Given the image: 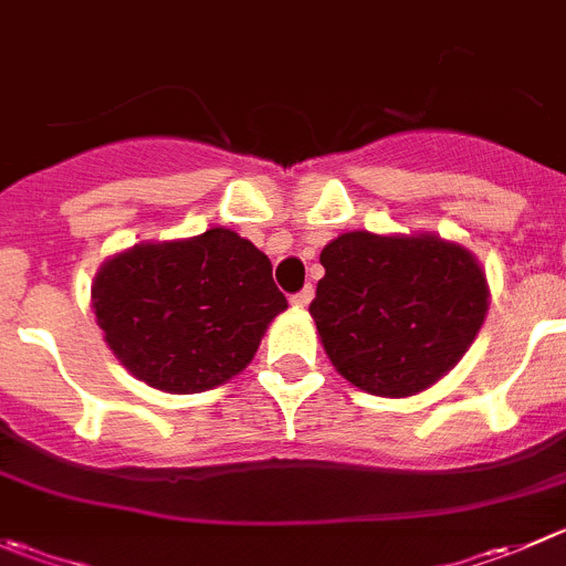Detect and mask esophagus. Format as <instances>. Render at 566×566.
Listing matches in <instances>:
<instances>
[{
  "instance_id": "34e87169",
  "label": "esophagus",
  "mask_w": 566,
  "mask_h": 566,
  "mask_svg": "<svg viewBox=\"0 0 566 566\" xmlns=\"http://www.w3.org/2000/svg\"><path fill=\"white\" fill-rule=\"evenodd\" d=\"M312 295H315V290L304 287L301 293H295L293 298H290V304H293L295 310H306V306H310V301H312Z\"/></svg>"
}]
</instances>
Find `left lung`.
Listing matches in <instances>:
<instances>
[{
	"label": "left lung",
	"mask_w": 566,
	"mask_h": 566,
	"mask_svg": "<svg viewBox=\"0 0 566 566\" xmlns=\"http://www.w3.org/2000/svg\"><path fill=\"white\" fill-rule=\"evenodd\" d=\"M310 315L334 370L381 398L429 389L468 354L490 310L481 262L440 234L345 232L321 251Z\"/></svg>",
	"instance_id": "8db88e82"
}]
</instances>
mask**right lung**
Listing matches in <instances>:
<instances>
[{
	"mask_svg": "<svg viewBox=\"0 0 566 566\" xmlns=\"http://www.w3.org/2000/svg\"><path fill=\"white\" fill-rule=\"evenodd\" d=\"M271 260L223 227L113 254L91 306L115 359L149 387L207 392L245 370L287 298Z\"/></svg>",
	"mask_w": 566,
	"mask_h": 566,
	"instance_id": "obj_1",
	"label": "right lung"
}]
</instances>
